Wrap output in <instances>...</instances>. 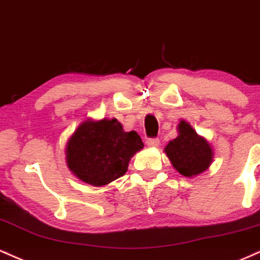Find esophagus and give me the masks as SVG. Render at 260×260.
Returning a JSON list of instances; mask_svg holds the SVG:
<instances>
[{
	"mask_svg": "<svg viewBox=\"0 0 260 260\" xmlns=\"http://www.w3.org/2000/svg\"><path fill=\"white\" fill-rule=\"evenodd\" d=\"M159 139L158 137H152V139H148L147 140V145L149 146V147H158L159 146Z\"/></svg>",
	"mask_w": 260,
	"mask_h": 260,
	"instance_id": "34e87169",
	"label": "esophagus"
}]
</instances>
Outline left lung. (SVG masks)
Wrapping results in <instances>:
<instances>
[{"instance_id": "8db88e82", "label": "left lung", "mask_w": 260, "mask_h": 260, "mask_svg": "<svg viewBox=\"0 0 260 260\" xmlns=\"http://www.w3.org/2000/svg\"><path fill=\"white\" fill-rule=\"evenodd\" d=\"M164 151L173 167L187 178L203 173L212 163L213 151L209 143L185 120L179 124V136L168 143Z\"/></svg>"}]
</instances>
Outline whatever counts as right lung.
<instances>
[{
  "mask_svg": "<svg viewBox=\"0 0 260 260\" xmlns=\"http://www.w3.org/2000/svg\"><path fill=\"white\" fill-rule=\"evenodd\" d=\"M142 148L139 134L125 133L117 119L86 120L67 143V163L84 182L103 186L123 176L130 158Z\"/></svg>",
  "mask_w": 260,
  "mask_h": 260,
  "instance_id": "right-lung-1",
  "label": "right lung"
}]
</instances>
